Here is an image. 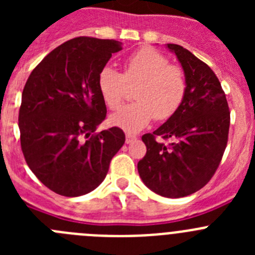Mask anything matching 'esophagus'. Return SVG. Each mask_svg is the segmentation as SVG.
I'll use <instances>...</instances> for the list:
<instances>
[{
	"instance_id": "34e87169",
	"label": "esophagus",
	"mask_w": 255,
	"mask_h": 255,
	"mask_svg": "<svg viewBox=\"0 0 255 255\" xmlns=\"http://www.w3.org/2000/svg\"><path fill=\"white\" fill-rule=\"evenodd\" d=\"M134 139H136V135L131 134V132H126V143H130V141H132Z\"/></svg>"
}]
</instances>
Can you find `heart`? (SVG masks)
<instances>
[{"mask_svg": "<svg viewBox=\"0 0 255 255\" xmlns=\"http://www.w3.org/2000/svg\"><path fill=\"white\" fill-rule=\"evenodd\" d=\"M131 105L111 117V123L128 132H136L155 120L166 121L179 111L188 92L184 69L170 65L163 53L143 47L124 62V73L106 66L98 75V89L110 110L120 108L135 87Z\"/></svg>", "mask_w": 255, "mask_h": 255, "instance_id": "heart-1", "label": "heart"}]
</instances>
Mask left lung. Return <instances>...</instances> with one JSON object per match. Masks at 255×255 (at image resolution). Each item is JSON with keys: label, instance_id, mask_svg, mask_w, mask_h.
I'll return each mask as SVG.
<instances>
[{"label": "left lung", "instance_id": "obj_1", "mask_svg": "<svg viewBox=\"0 0 255 255\" xmlns=\"http://www.w3.org/2000/svg\"><path fill=\"white\" fill-rule=\"evenodd\" d=\"M167 47L185 71L188 92L176 114L141 136L147 153L138 162V172L155 194L181 198L200 190L217 171L229 139L230 111L211 67L179 44ZM158 137L171 141L164 144Z\"/></svg>", "mask_w": 255, "mask_h": 255}]
</instances>
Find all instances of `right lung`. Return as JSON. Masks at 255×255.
Masks as SVG:
<instances>
[{"instance_id": "obj_1", "label": "right lung", "mask_w": 255, "mask_h": 255, "mask_svg": "<svg viewBox=\"0 0 255 255\" xmlns=\"http://www.w3.org/2000/svg\"><path fill=\"white\" fill-rule=\"evenodd\" d=\"M121 49L114 39L73 38L49 52L26 80L19 110L22 154L38 180L57 194L94 190L125 143L117 126L96 131L107 114L98 75Z\"/></svg>"}]
</instances>
